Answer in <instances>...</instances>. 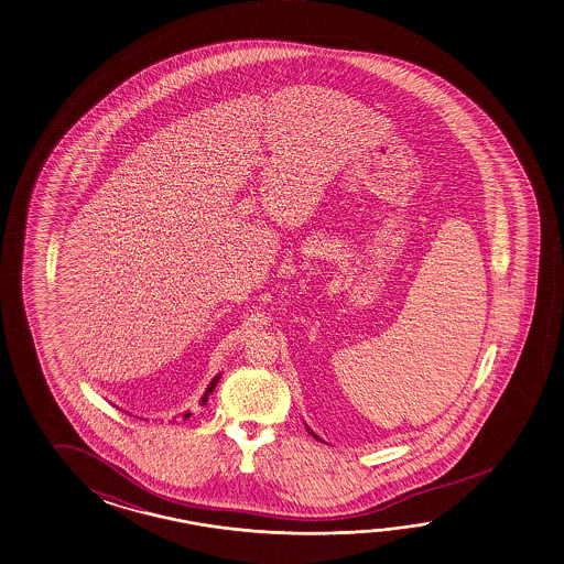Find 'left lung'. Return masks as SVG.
<instances>
[{
    "mask_svg": "<svg viewBox=\"0 0 564 564\" xmlns=\"http://www.w3.org/2000/svg\"><path fill=\"white\" fill-rule=\"evenodd\" d=\"M310 431V430H307ZM310 433H312V435H314V437H316V440H318V435H316V433H314V431H310Z\"/></svg>",
    "mask_w": 564,
    "mask_h": 564,
    "instance_id": "left-lung-1",
    "label": "left lung"
}]
</instances>
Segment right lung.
Instances as JSON below:
<instances>
[{
	"label": "right lung",
	"mask_w": 564,
	"mask_h": 564,
	"mask_svg": "<svg viewBox=\"0 0 564 564\" xmlns=\"http://www.w3.org/2000/svg\"><path fill=\"white\" fill-rule=\"evenodd\" d=\"M218 379H220V376H216V378L213 379V381H210V386L206 388L205 395H203V400H200V403H203V405H205L206 401H208V395H210V393H213V390H215L216 383H218ZM191 415H193V413H191V411H186L185 420L186 417H191Z\"/></svg>",
	"instance_id": "right-lung-1"
}]
</instances>
